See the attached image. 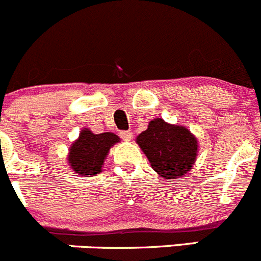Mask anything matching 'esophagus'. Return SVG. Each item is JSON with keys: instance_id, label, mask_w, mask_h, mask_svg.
<instances>
[{"instance_id": "1", "label": "esophagus", "mask_w": 261, "mask_h": 261, "mask_svg": "<svg viewBox=\"0 0 261 261\" xmlns=\"http://www.w3.org/2000/svg\"><path fill=\"white\" fill-rule=\"evenodd\" d=\"M120 138H122L123 141H125V142L132 141V138H133V132H130V130L122 132V133H120Z\"/></svg>"}]
</instances>
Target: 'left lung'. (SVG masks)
<instances>
[{
  "label": "left lung",
  "instance_id": "8db88e82",
  "mask_svg": "<svg viewBox=\"0 0 261 261\" xmlns=\"http://www.w3.org/2000/svg\"><path fill=\"white\" fill-rule=\"evenodd\" d=\"M136 141L152 169L162 179H177L187 175L198 156L197 137L188 128L170 124L161 118L152 119Z\"/></svg>",
  "mask_w": 261,
  "mask_h": 261
}]
</instances>
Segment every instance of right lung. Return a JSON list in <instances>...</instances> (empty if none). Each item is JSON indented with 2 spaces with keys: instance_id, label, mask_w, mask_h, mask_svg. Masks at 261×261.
Returning a JSON list of instances; mask_svg holds the SVG:
<instances>
[{
  "instance_id": "obj_1",
  "label": "right lung",
  "mask_w": 261,
  "mask_h": 261,
  "mask_svg": "<svg viewBox=\"0 0 261 261\" xmlns=\"http://www.w3.org/2000/svg\"><path fill=\"white\" fill-rule=\"evenodd\" d=\"M120 138L112 132L95 134L84 128L68 149V165L79 176H94L100 174L110 148Z\"/></svg>"
}]
</instances>
